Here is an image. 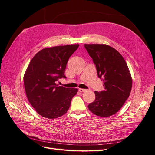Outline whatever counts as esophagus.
I'll list each match as a JSON object with an SVG mask.
<instances>
[{
    "label": "esophagus",
    "mask_w": 155,
    "mask_h": 155,
    "mask_svg": "<svg viewBox=\"0 0 155 155\" xmlns=\"http://www.w3.org/2000/svg\"><path fill=\"white\" fill-rule=\"evenodd\" d=\"M78 91H79V92H84L86 91L87 90H86V89H84V88H79Z\"/></svg>",
    "instance_id": "1"
}]
</instances>
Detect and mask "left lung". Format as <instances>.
Listing matches in <instances>:
<instances>
[{"label":"left lung","mask_w":155,"mask_h":155,"mask_svg":"<svg viewBox=\"0 0 155 155\" xmlns=\"http://www.w3.org/2000/svg\"><path fill=\"white\" fill-rule=\"evenodd\" d=\"M95 65L98 77L104 81V91H95V99L88 107L97 116L107 117L117 113L128 99L132 78L122 55L107 45H84Z\"/></svg>","instance_id":"left-lung-1"}]
</instances>
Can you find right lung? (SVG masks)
<instances>
[{"instance_id": "obj_1", "label": "right lung", "mask_w": 155, "mask_h": 155, "mask_svg": "<svg viewBox=\"0 0 155 155\" xmlns=\"http://www.w3.org/2000/svg\"><path fill=\"white\" fill-rule=\"evenodd\" d=\"M79 45L58 46L43 49L30 61L24 76L28 99L36 111L48 119L59 117L66 113L78 89L58 86L70 57Z\"/></svg>"}]
</instances>
